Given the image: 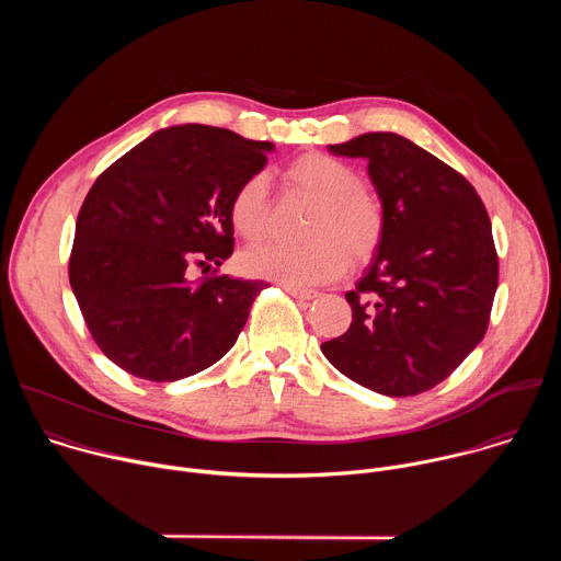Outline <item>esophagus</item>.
Listing matches in <instances>:
<instances>
[{
    "label": "esophagus",
    "instance_id": "esophagus-1",
    "mask_svg": "<svg viewBox=\"0 0 561 561\" xmlns=\"http://www.w3.org/2000/svg\"><path fill=\"white\" fill-rule=\"evenodd\" d=\"M284 290L297 299H314L319 293L312 288H299V286H284Z\"/></svg>",
    "mask_w": 561,
    "mask_h": 561
}]
</instances>
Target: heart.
<instances>
[{
    "label": "heart",
    "instance_id": "heart-1",
    "mask_svg": "<svg viewBox=\"0 0 561 561\" xmlns=\"http://www.w3.org/2000/svg\"><path fill=\"white\" fill-rule=\"evenodd\" d=\"M288 191L314 202L306 219V244L271 242L244 255L253 277L284 286L324 284L340 277L348 262L368 264L386 234L381 195L359 180V173L340 157L310 150L282 171ZM228 219L247 242H260L271 226L268 180L249 175L228 202Z\"/></svg>",
    "mask_w": 561,
    "mask_h": 561
}]
</instances>
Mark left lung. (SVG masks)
I'll list each match as a JSON object with an SVG mask.
<instances>
[{"mask_svg":"<svg viewBox=\"0 0 561 561\" xmlns=\"http://www.w3.org/2000/svg\"><path fill=\"white\" fill-rule=\"evenodd\" d=\"M366 157L386 206V234L368 273L346 293L348 331L322 344L353 381L409 397L444 381L484 340L500 262L491 217L472 184L394 133L329 146Z\"/></svg>","mask_w":561,"mask_h":561,"instance_id":"1","label":"left lung"}]
</instances>
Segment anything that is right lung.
Listing matches in <instances>:
<instances>
[{
    "label": "right lung",
    "mask_w": 561,
    "mask_h": 561,
    "mask_svg": "<svg viewBox=\"0 0 561 561\" xmlns=\"http://www.w3.org/2000/svg\"><path fill=\"white\" fill-rule=\"evenodd\" d=\"M271 141L226 128H164L91 186L68 279L100 351L126 373L175 381L221 359L268 286L221 275L232 191L266 167ZM191 265L216 268L195 283Z\"/></svg>",
    "instance_id": "add662e5"
}]
</instances>
